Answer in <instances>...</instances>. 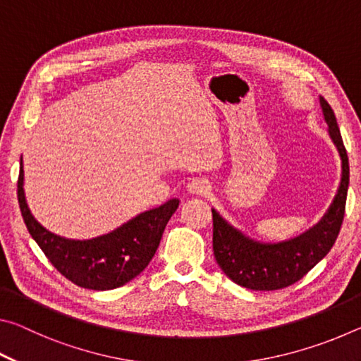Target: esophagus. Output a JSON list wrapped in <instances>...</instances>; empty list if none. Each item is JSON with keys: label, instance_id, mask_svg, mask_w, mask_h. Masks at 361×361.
Segmentation results:
<instances>
[{"label": "esophagus", "instance_id": "obj_1", "mask_svg": "<svg viewBox=\"0 0 361 361\" xmlns=\"http://www.w3.org/2000/svg\"><path fill=\"white\" fill-rule=\"evenodd\" d=\"M209 189H210V186L207 185V181H204V180H192L188 185V192L194 194V195H204L209 192Z\"/></svg>", "mask_w": 361, "mask_h": 361}]
</instances>
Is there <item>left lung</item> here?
Returning a JSON list of instances; mask_svg holds the SVG:
<instances>
[{
  "instance_id": "obj_1",
  "label": "left lung",
  "mask_w": 361,
  "mask_h": 361,
  "mask_svg": "<svg viewBox=\"0 0 361 361\" xmlns=\"http://www.w3.org/2000/svg\"><path fill=\"white\" fill-rule=\"evenodd\" d=\"M323 116L329 137L339 151L342 178L338 194L322 221L302 235L280 243H259L250 240L212 210L213 215V255L218 266L232 282L255 291L282 290L301 280L317 262L333 248L345 213L349 188V157L328 102L320 97Z\"/></svg>"
}]
</instances>
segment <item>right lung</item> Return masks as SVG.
I'll use <instances>...</instances> for the list:
<instances>
[{
  "label": "right lung",
  "mask_w": 361,
  "mask_h": 361,
  "mask_svg": "<svg viewBox=\"0 0 361 361\" xmlns=\"http://www.w3.org/2000/svg\"><path fill=\"white\" fill-rule=\"evenodd\" d=\"M22 185L20 162L17 199L30 235L63 277L87 290L118 288L143 272L156 253L169 219L178 209V199H172L159 209L142 213L111 234L92 240H68L36 221L28 210Z\"/></svg>",
  "instance_id": "obj_1"
}]
</instances>
